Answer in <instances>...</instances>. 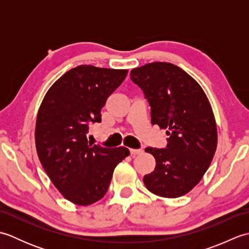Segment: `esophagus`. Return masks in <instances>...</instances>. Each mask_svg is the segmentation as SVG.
Masks as SVG:
<instances>
[{"label": "esophagus", "instance_id": "obj_1", "mask_svg": "<svg viewBox=\"0 0 249 249\" xmlns=\"http://www.w3.org/2000/svg\"><path fill=\"white\" fill-rule=\"evenodd\" d=\"M129 152H130V155L131 156H135V155H138V154H141L142 151L141 149H139V150H136V149H129Z\"/></svg>", "mask_w": 249, "mask_h": 249}]
</instances>
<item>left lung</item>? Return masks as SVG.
<instances>
[{"mask_svg":"<svg viewBox=\"0 0 249 249\" xmlns=\"http://www.w3.org/2000/svg\"><path fill=\"white\" fill-rule=\"evenodd\" d=\"M151 106V123L167 129L166 149L146 147L155 158L154 171L143 182L163 198L189 193L208 170L217 146V127L200 84L182 68L153 62L130 71Z\"/></svg>","mask_w":249,"mask_h":249,"instance_id":"8db88e82","label":"left lung"}]
</instances>
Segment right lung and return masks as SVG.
<instances>
[{
	"label": "right lung",
	"mask_w": 249,
	"mask_h": 249,
	"mask_svg": "<svg viewBox=\"0 0 249 249\" xmlns=\"http://www.w3.org/2000/svg\"><path fill=\"white\" fill-rule=\"evenodd\" d=\"M127 70L80 65L65 72L46 93L37 113L35 144L47 176L63 197L89 205L107 193L124 146L107 149L88 140L89 126L127 76Z\"/></svg>",
	"instance_id": "obj_1"
}]
</instances>
